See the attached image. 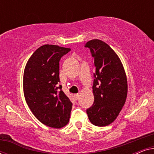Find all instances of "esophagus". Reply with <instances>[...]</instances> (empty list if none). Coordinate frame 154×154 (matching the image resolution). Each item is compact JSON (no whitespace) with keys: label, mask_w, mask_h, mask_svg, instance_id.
Here are the masks:
<instances>
[{"label":"esophagus","mask_w":154,"mask_h":154,"mask_svg":"<svg viewBox=\"0 0 154 154\" xmlns=\"http://www.w3.org/2000/svg\"><path fill=\"white\" fill-rule=\"evenodd\" d=\"M79 94H74V98H75V100H78L79 99Z\"/></svg>","instance_id":"obj_1"}]
</instances>
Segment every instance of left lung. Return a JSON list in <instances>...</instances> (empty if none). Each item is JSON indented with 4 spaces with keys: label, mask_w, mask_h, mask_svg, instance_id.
<instances>
[{
    "label": "left lung",
    "mask_w": 154,
    "mask_h": 154,
    "mask_svg": "<svg viewBox=\"0 0 154 154\" xmlns=\"http://www.w3.org/2000/svg\"><path fill=\"white\" fill-rule=\"evenodd\" d=\"M94 58V103L88 109L90 121L96 126L113 123L125 103L128 94L127 77L119 56L104 41L93 39L87 42Z\"/></svg>",
    "instance_id": "obj_1"
}]
</instances>
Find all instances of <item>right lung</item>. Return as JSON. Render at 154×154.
Segmentation results:
<instances>
[{
	"label": "right lung",
	"instance_id": "obj_1",
	"mask_svg": "<svg viewBox=\"0 0 154 154\" xmlns=\"http://www.w3.org/2000/svg\"><path fill=\"white\" fill-rule=\"evenodd\" d=\"M70 48L44 45L27 62L23 76L25 100L35 117L44 125L61 128L69 123L72 103L62 90L60 60Z\"/></svg>",
	"mask_w": 154,
	"mask_h": 154
}]
</instances>
